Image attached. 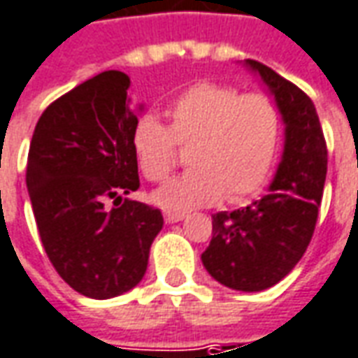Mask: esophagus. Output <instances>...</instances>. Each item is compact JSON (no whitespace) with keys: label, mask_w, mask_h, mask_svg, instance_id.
Listing matches in <instances>:
<instances>
[{"label":"esophagus","mask_w":358,"mask_h":358,"mask_svg":"<svg viewBox=\"0 0 358 358\" xmlns=\"http://www.w3.org/2000/svg\"><path fill=\"white\" fill-rule=\"evenodd\" d=\"M182 219H184V215L182 213H171V211H166V213H164V221L166 222H178L182 221Z\"/></svg>","instance_id":"obj_1"}]
</instances>
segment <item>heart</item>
<instances>
[{
  "instance_id": "b5f03b06",
  "label": "heart",
  "mask_w": 358,
  "mask_h": 358,
  "mask_svg": "<svg viewBox=\"0 0 358 358\" xmlns=\"http://www.w3.org/2000/svg\"><path fill=\"white\" fill-rule=\"evenodd\" d=\"M166 118L169 126L143 116L131 136L139 169L151 182L169 178L178 164V147L187 149L192 169L155 192L161 207L189 211L221 197L240 203L266 184L281 134L269 96L203 81L180 92L166 106Z\"/></svg>"
}]
</instances>
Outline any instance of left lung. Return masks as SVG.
I'll return each mask as SVG.
<instances>
[{"label":"left lung","mask_w":358,"mask_h":358,"mask_svg":"<svg viewBox=\"0 0 358 358\" xmlns=\"http://www.w3.org/2000/svg\"><path fill=\"white\" fill-rule=\"evenodd\" d=\"M285 124V147L269 192L246 207L213 215V236L201 254L205 269L229 289L266 291L301 262L322 203L327 149L314 102L296 85L256 59Z\"/></svg>","instance_id":"left-lung-1"}]
</instances>
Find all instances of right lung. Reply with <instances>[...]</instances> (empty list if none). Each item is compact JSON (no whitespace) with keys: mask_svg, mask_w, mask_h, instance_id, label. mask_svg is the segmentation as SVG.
<instances>
[{"mask_svg":"<svg viewBox=\"0 0 358 358\" xmlns=\"http://www.w3.org/2000/svg\"><path fill=\"white\" fill-rule=\"evenodd\" d=\"M127 89L129 77L112 69L52 102L27 162L32 213L52 266L73 291L96 301L143 279L164 222L159 209L126 197L139 187L131 145L137 114Z\"/></svg>","mask_w":358,"mask_h":358,"instance_id":"obj_1","label":"right lung"}]
</instances>
